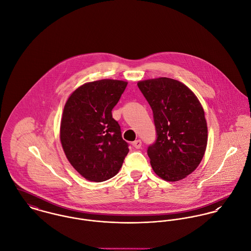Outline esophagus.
Masks as SVG:
<instances>
[{
  "label": "esophagus",
  "instance_id": "34e87169",
  "mask_svg": "<svg viewBox=\"0 0 251 251\" xmlns=\"http://www.w3.org/2000/svg\"><path fill=\"white\" fill-rule=\"evenodd\" d=\"M133 146H134L136 149H139V148H141V141H140V139H137V140H135V141L133 142Z\"/></svg>",
  "mask_w": 251,
  "mask_h": 251
}]
</instances>
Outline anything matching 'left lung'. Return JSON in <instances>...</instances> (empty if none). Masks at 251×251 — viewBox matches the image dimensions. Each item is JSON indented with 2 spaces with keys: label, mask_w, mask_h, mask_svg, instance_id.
I'll list each match as a JSON object with an SVG mask.
<instances>
[{
  "label": "left lung",
  "mask_w": 251,
  "mask_h": 251,
  "mask_svg": "<svg viewBox=\"0 0 251 251\" xmlns=\"http://www.w3.org/2000/svg\"><path fill=\"white\" fill-rule=\"evenodd\" d=\"M139 89L154 114L157 140L147 154L154 172L168 182L193 173L206 151L208 128L205 113L186 84L161 77L139 81Z\"/></svg>",
  "instance_id": "8db88e82"
}]
</instances>
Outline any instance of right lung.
I'll return each mask as SVG.
<instances>
[{"label":"right lung","instance_id":"add662e5","mask_svg":"<svg viewBox=\"0 0 251 251\" xmlns=\"http://www.w3.org/2000/svg\"><path fill=\"white\" fill-rule=\"evenodd\" d=\"M127 84L112 79L85 83L64 105L61 146L71 166L88 181L103 182L115 176L129 152L112 114Z\"/></svg>","mask_w":251,"mask_h":251}]
</instances>
